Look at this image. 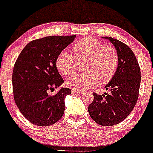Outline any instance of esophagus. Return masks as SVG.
Masks as SVG:
<instances>
[{
	"label": "esophagus",
	"instance_id": "1",
	"mask_svg": "<svg viewBox=\"0 0 153 153\" xmlns=\"http://www.w3.org/2000/svg\"><path fill=\"white\" fill-rule=\"evenodd\" d=\"M81 92L78 90H76V89H73L72 90V93L73 94H78V93H80Z\"/></svg>",
	"mask_w": 153,
	"mask_h": 153
}]
</instances>
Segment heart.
Returning <instances> with one entry per match:
<instances>
[{
  "mask_svg": "<svg viewBox=\"0 0 153 153\" xmlns=\"http://www.w3.org/2000/svg\"><path fill=\"white\" fill-rule=\"evenodd\" d=\"M73 55L61 52L56 60L58 71L63 75L74 72L78 63H84L83 70L86 73L75 74L66 79V85L76 90H86L97 85L111 80L117 72L119 57L117 51L105 46L96 39L83 38L74 43L71 47Z\"/></svg>",
  "mask_w": 153,
  "mask_h": 153,
  "instance_id": "b5f03b06",
  "label": "heart"
}]
</instances>
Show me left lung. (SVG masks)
I'll use <instances>...</instances> for the list:
<instances>
[{
  "label": "left lung",
  "instance_id": "1",
  "mask_svg": "<svg viewBox=\"0 0 153 153\" xmlns=\"http://www.w3.org/2000/svg\"><path fill=\"white\" fill-rule=\"evenodd\" d=\"M119 57L117 72L105 88L110 93L99 95L93 93V101L89 105L90 116L97 123L104 126L117 125L132 112L139 97L141 72L136 57L126 44L109 36Z\"/></svg>",
  "mask_w": 153,
  "mask_h": 153
}]
</instances>
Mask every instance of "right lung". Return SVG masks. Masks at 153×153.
<instances>
[{"label":"right lung","mask_w":153,"mask_h":153,"mask_svg":"<svg viewBox=\"0 0 153 153\" xmlns=\"http://www.w3.org/2000/svg\"><path fill=\"white\" fill-rule=\"evenodd\" d=\"M75 37L50 36L32 40L16 60L12 74L13 98L23 116L34 125L48 126L63 117L64 99L71 94V90L62 87L53 96L48 91L64 82L56 60Z\"/></svg>","instance_id":"right-lung-1"}]
</instances>
